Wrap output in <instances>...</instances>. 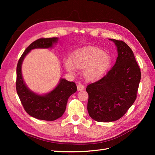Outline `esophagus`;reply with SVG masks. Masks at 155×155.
Masks as SVG:
<instances>
[{
  "label": "esophagus",
  "mask_w": 155,
  "mask_h": 155,
  "mask_svg": "<svg viewBox=\"0 0 155 155\" xmlns=\"http://www.w3.org/2000/svg\"><path fill=\"white\" fill-rule=\"evenodd\" d=\"M77 87H78V91H81L84 90V88H85V87H84V86L82 85V84H79V85H78Z\"/></svg>",
  "instance_id": "1"
}]
</instances>
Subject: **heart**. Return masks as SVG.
Here are the masks:
<instances>
[{
  "instance_id": "b5f03b06",
  "label": "heart",
  "mask_w": 155,
  "mask_h": 155,
  "mask_svg": "<svg viewBox=\"0 0 155 155\" xmlns=\"http://www.w3.org/2000/svg\"><path fill=\"white\" fill-rule=\"evenodd\" d=\"M74 66L78 68L85 69V76L92 79L101 76L110 67V56L105 51L95 47L82 48L75 51L72 55ZM65 68L69 72L74 73V67L69 59L64 62Z\"/></svg>"
}]
</instances>
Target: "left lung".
Returning <instances> with one entry per match:
<instances>
[{
	"instance_id": "left-lung-1",
	"label": "left lung",
	"mask_w": 155,
	"mask_h": 155,
	"mask_svg": "<svg viewBox=\"0 0 155 155\" xmlns=\"http://www.w3.org/2000/svg\"><path fill=\"white\" fill-rule=\"evenodd\" d=\"M117 47L118 58L109 71L89 84L87 110L99 122H110L121 118L137 98L141 72L133 51L125 42L109 39Z\"/></svg>"
}]
</instances>
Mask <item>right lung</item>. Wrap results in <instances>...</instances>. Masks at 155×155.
<instances>
[{"instance_id": "right-lung-1", "label": "right lung", "mask_w": 155, "mask_h": 155, "mask_svg": "<svg viewBox=\"0 0 155 155\" xmlns=\"http://www.w3.org/2000/svg\"><path fill=\"white\" fill-rule=\"evenodd\" d=\"M58 37H51L35 41L25 50L17 63V94L27 113L38 120L54 121L61 117L66 110L68 97L77 91L74 82L61 78L58 85L52 91L45 94H38L26 86L23 79L22 64L26 55L34 49L52 48L54 45L58 43Z\"/></svg>"}]
</instances>
